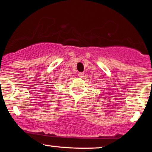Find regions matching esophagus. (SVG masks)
<instances>
[{"label": "esophagus", "mask_w": 152, "mask_h": 152, "mask_svg": "<svg viewBox=\"0 0 152 152\" xmlns=\"http://www.w3.org/2000/svg\"><path fill=\"white\" fill-rule=\"evenodd\" d=\"M78 76H79L80 78H82L83 76V75H84V73H83V72H80V73H78Z\"/></svg>", "instance_id": "34e87169"}]
</instances>
